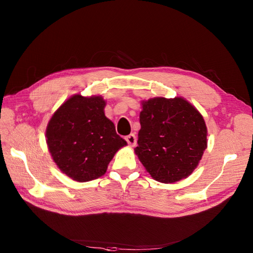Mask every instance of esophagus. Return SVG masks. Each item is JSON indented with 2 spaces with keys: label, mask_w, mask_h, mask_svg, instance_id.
<instances>
[{
  "label": "esophagus",
  "mask_w": 253,
  "mask_h": 253,
  "mask_svg": "<svg viewBox=\"0 0 253 253\" xmlns=\"http://www.w3.org/2000/svg\"><path fill=\"white\" fill-rule=\"evenodd\" d=\"M125 140L127 141V143L130 145V147H134L136 144V136L134 134H129L125 137Z\"/></svg>",
  "instance_id": "1"
}]
</instances>
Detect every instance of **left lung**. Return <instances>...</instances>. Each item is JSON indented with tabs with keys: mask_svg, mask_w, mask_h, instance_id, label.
Wrapping results in <instances>:
<instances>
[{
	"mask_svg": "<svg viewBox=\"0 0 253 253\" xmlns=\"http://www.w3.org/2000/svg\"><path fill=\"white\" fill-rule=\"evenodd\" d=\"M135 154L151 176L171 183L188 177L207 147L204 119L181 97L142 102Z\"/></svg>",
	"mask_w": 253,
	"mask_h": 253,
	"instance_id": "left-lung-1",
	"label": "left lung"
}]
</instances>
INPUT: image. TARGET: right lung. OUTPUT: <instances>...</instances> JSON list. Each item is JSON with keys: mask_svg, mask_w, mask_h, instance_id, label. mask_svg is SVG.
I'll return each mask as SVG.
<instances>
[{"mask_svg": "<svg viewBox=\"0 0 253 253\" xmlns=\"http://www.w3.org/2000/svg\"><path fill=\"white\" fill-rule=\"evenodd\" d=\"M100 96L75 95L52 116L46 136L49 152L59 169L84 182L103 175L116 152L127 142L104 116Z\"/></svg>", "mask_w": 253, "mask_h": 253, "instance_id": "obj_1", "label": "right lung"}]
</instances>
